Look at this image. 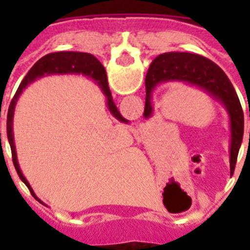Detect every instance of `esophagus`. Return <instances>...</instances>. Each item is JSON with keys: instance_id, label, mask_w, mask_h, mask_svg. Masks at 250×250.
I'll return each mask as SVG.
<instances>
[{"instance_id": "esophagus-1", "label": "esophagus", "mask_w": 250, "mask_h": 250, "mask_svg": "<svg viewBox=\"0 0 250 250\" xmlns=\"http://www.w3.org/2000/svg\"><path fill=\"white\" fill-rule=\"evenodd\" d=\"M143 131H145V128H142V127H141V128H139V130H138V138H141V134H142V132H143Z\"/></svg>"}]
</instances>
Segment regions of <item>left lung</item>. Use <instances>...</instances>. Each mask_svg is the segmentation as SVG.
I'll use <instances>...</instances> for the list:
<instances>
[{
  "label": "left lung",
  "mask_w": 250,
  "mask_h": 250,
  "mask_svg": "<svg viewBox=\"0 0 250 250\" xmlns=\"http://www.w3.org/2000/svg\"><path fill=\"white\" fill-rule=\"evenodd\" d=\"M167 82H184L202 88L225 107L230 122L231 141L229 150L230 171H233L244 135V112L236 89L225 72L211 60L195 53L166 52L159 55L152 60L146 75V104L143 114L146 119L151 118L154 112L152 92L157 85Z\"/></svg>",
  "instance_id": "8db88e82"
}]
</instances>
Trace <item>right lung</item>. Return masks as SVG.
<instances>
[{"mask_svg": "<svg viewBox=\"0 0 250 250\" xmlns=\"http://www.w3.org/2000/svg\"><path fill=\"white\" fill-rule=\"evenodd\" d=\"M65 73H75V75L83 73V75L93 79L95 83L99 85V88L103 91L105 100H107V107H108L109 112L114 115L119 122H122V123H128V120L125 119L120 115L119 109L116 108V105H115L114 100H112V95H111V91H109L105 69H104V66L100 64V62L96 57L89 55V53H83V52H53V53H49L46 56L41 57L40 60L30 68V71L26 73L24 80L20 84L19 89H17V92H16V95L12 99V102H10V105H9L8 120H6V132H8V139L9 145H10V150H12V159H13L14 167H16V171L19 174L21 181L28 186L30 194L35 198H37L35 191H33V188H30L29 182L24 177V174H22L21 168H20L19 161H17V152H16L13 136L14 108H16V104H17L20 95L22 93V91L29 85L30 83L35 82L36 79L48 76V75H65Z\"/></svg>", "mask_w": 250, "mask_h": 250, "instance_id": "right-lung-1", "label": "right lung"}]
</instances>
